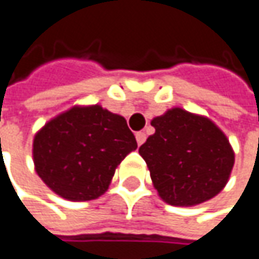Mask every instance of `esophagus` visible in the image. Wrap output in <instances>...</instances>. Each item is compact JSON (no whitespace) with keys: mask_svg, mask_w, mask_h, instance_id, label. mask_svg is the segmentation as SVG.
I'll use <instances>...</instances> for the list:
<instances>
[{"mask_svg":"<svg viewBox=\"0 0 259 259\" xmlns=\"http://www.w3.org/2000/svg\"><path fill=\"white\" fill-rule=\"evenodd\" d=\"M136 138H137V144H138V146H141V144L146 141V138H147V137H146L144 133H137Z\"/></svg>","mask_w":259,"mask_h":259,"instance_id":"34e87169","label":"esophagus"}]
</instances>
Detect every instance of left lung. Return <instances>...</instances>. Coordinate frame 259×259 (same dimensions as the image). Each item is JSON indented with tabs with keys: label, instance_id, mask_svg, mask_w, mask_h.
Here are the masks:
<instances>
[{
	"label": "left lung",
	"instance_id": "1",
	"mask_svg": "<svg viewBox=\"0 0 259 259\" xmlns=\"http://www.w3.org/2000/svg\"><path fill=\"white\" fill-rule=\"evenodd\" d=\"M156 133L140 147L159 195L170 205H195L227 184L235 154L210 119L175 108L151 121Z\"/></svg>",
	"mask_w": 259,
	"mask_h": 259
}]
</instances>
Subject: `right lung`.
Here are the masks:
<instances>
[{"mask_svg": "<svg viewBox=\"0 0 259 259\" xmlns=\"http://www.w3.org/2000/svg\"><path fill=\"white\" fill-rule=\"evenodd\" d=\"M137 149L125 118L102 106L72 108L49 121L33 141L36 172L59 197L95 200L115 169Z\"/></svg>", "mask_w": 259, "mask_h": 259, "instance_id": "add662e5", "label": "right lung"}]
</instances>
